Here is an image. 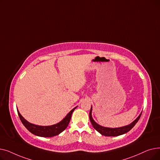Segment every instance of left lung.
<instances>
[{
  "label": "left lung",
  "instance_id": "1",
  "mask_svg": "<svg viewBox=\"0 0 160 160\" xmlns=\"http://www.w3.org/2000/svg\"><path fill=\"white\" fill-rule=\"evenodd\" d=\"M91 110L89 112V119H90V121L93 125V127H94V128L98 132L100 133H101L102 135L104 136H118L120 135H122L124 133H127L128 132H129L133 127L135 126V124L138 122V121H139V119H140V117L141 115V113L139 115V117L138 118L134 121L133 122H132L130 124L126 126V127H121V128H106V127H101V126L98 125L97 123H96L95 122V121L92 118L91 116Z\"/></svg>",
  "mask_w": 160,
  "mask_h": 160
}]
</instances>
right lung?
Masks as SVG:
<instances>
[{"label": "right lung", "instance_id": "1", "mask_svg": "<svg viewBox=\"0 0 160 160\" xmlns=\"http://www.w3.org/2000/svg\"><path fill=\"white\" fill-rule=\"evenodd\" d=\"M75 108L76 107L73 108L72 110L67 115V116L61 122L54 125L49 126V127H41V126H38L31 124L23 118L22 115L19 112V111H18V113L22 123L28 131H30L32 133L34 134L36 136L47 138L57 136L65 130V128L67 127V126H68L71 121L72 113Z\"/></svg>", "mask_w": 160, "mask_h": 160}]
</instances>
